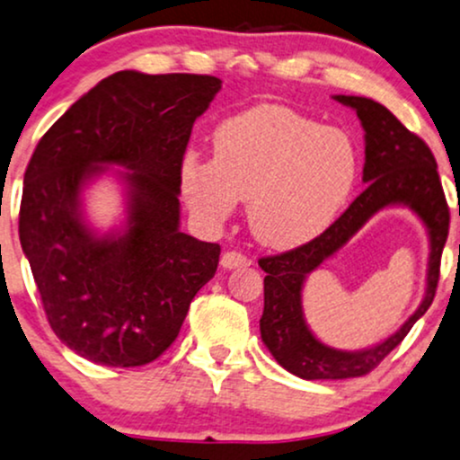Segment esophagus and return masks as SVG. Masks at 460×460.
<instances>
[{"mask_svg":"<svg viewBox=\"0 0 460 460\" xmlns=\"http://www.w3.org/2000/svg\"><path fill=\"white\" fill-rule=\"evenodd\" d=\"M220 265L226 270H235V268H246L251 265V259L246 254L237 252V251H226L223 257H220Z\"/></svg>","mask_w":460,"mask_h":460,"instance_id":"34e87169","label":"esophagus"}]
</instances>
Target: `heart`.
I'll return each instance as SVG.
<instances>
[{
	"instance_id": "heart-1",
	"label": "heart",
	"mask_w": 460,
	"mask_h": 460,
	"mask_svg": "<svg viewBox=\"0 0 460 460\" xmlns=\"http://www.w3.org/2000/svg\"><path fill=\"white\" fill-rule=\"evenodd\" d=\"M214 158L186 154L180 186L203 223L218 225L248 201V225L270 248H296L323 234L349 201L359 152L349 132L283 104H259L220 121Z\"/></svg>"
}]
</instances>
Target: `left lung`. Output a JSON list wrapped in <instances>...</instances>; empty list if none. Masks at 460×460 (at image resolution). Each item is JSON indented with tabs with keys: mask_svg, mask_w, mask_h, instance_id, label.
Instances as JSON below:
<instances>
[{
	"mask_svg": "<svg viewBox=\"0 0 460 460\" xmlns=\"http://www.w3.org/2000/svg\"><path fill=\"white\" fill-rule=\"evenodd\" d=\"M334 101L356 111L367 132V163L362 173V180L368 184L367 190L314 240L293 251L259 259V265L268 274L263 279V314L259 321L261 339L276 362L302 379L362 377L401 345L413 323L433 304L441 252L450 229V209L429 146L409 132L384 104L362 96H334ZM390 205L409 207L429 231L431 254L425 300L419 311L379 346L362 352H341L323 346L303 319L301 287L305 276L338 252L379 208Z\"/></svg>",
	"mask_w": 460,
	"mask_h": 460,
	"instance_id": "8db88e82",
	"label": "left lung"
}]
</instances>
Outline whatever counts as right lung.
<instances>
[{"mask_svg":"<svg viewBox=\"0 0 460 460\" xmlns=\"http://www.w3.org/2000/svg\"><path fill=\"white\" fill-rule=\"evenodd\" d=\"M223 81L121 70L44 132L25 169L19 237L58 339L90 362L143 367L169 349L220 246L180 231V164ZM124 166L127 225L98 236L80 192Z\"/></svg>","mask_w":460,"mask_h":460,"instance_id":"add662e5","label":"right lung"}]
</instances>
